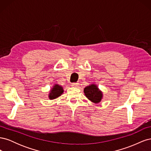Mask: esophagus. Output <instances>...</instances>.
I'll use <instances>...</instances> for the list:
<instances>
[{"label": "esophagus", "instance_id": "34e87169", "mask_svg": "<svg viewBox=\"0 0 151 151\" xmlns=\"http://www.w3.org/2000/svg\"><path fill=\"white\" fill-rule=\"evenodd\" d=\"M71 86H73V87H77V86H79V83H72Z\"/></svg>", "mask_w": 151, "mask_h": 151}]
</instances>
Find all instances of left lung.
I'll list each match as a JSON object with an SVG mask.
<instances>
[{"mask_svg": "<svg viewBox=\"0 0 151 151\" xmlns=\"http://www.w3.org/2000/svg\"><path fill=\"white\" fill-rule=\"evenodd\" d=\"M84 93L86 98L94 103H99L103 98L102 92L99 89L98 86L94 84L86 87Z\"/></svg>", "mask_w": 151, "mask_h": 151, "instance_id": "8db88e82", "label": "left lung"}]
</instances>
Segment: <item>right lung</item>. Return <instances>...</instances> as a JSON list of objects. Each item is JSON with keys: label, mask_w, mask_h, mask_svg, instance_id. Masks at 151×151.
<instances>
[{"label": "right lung", "mask_w": 151, "mask_h": 151, "mask_svg": "<svg viewBox=\"0 0 151 151\" xmlns=\"http://www.w3.org/2000/svg\"><path fill=\"white\" fill-rule=\"evenodd\" d=\"M63 93V87L58 84H55L52 88V89L50 91V94H48V98L50 99H54L59 96H60L61 94Z\"/></svg>", "instance_id": "1"}]
</instances>
